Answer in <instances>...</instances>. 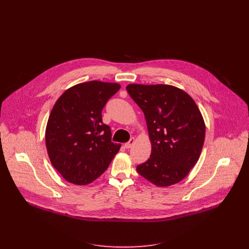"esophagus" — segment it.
Returning a JSON list of instances; mask_svg holds the SVG:
<instances>
[{
	"label": "esophagus",
	"mask_w": 249,
	"mask_h": 249,
	"mask_svg": "<svg viewBox=\"0 0 249 249\" xmlns=\"http://www.w3.org/2000/svg\"><path fill=\"white\" fill-rule=\"evenodd\" d=\"M134 142H135V139L132 137V138H130V140H129L128 142H125V143L124 144V146L125 148H129V147H131V146L133 145Z\"/></svg>",
	"instance_id": "1"
}]
</instances>
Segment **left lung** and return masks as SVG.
<instances>
[{
  "mask_svg": "<svg viewBox=\"0 0 249 249\" xmlns=\"http://www.w3.org/2000/svg\"><path fill=\"white\" fill-rule=\"evenodd\" d=\"M126 90L145 118L151 154L137 166L142 178L167 187L186 178L197 162L205 124L194 100L172 85L129 84Z\"/></svg>",
  "mask_w": 249,
  "mask_h": 249,
  "instance_id": "8db88e82",
  "label": "left lung"
}]
</instances>
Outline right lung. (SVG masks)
<instances>
[{"mask_svg": "<svg viewBox=\"0 0 249 249\" xmlns=\"http://www.w3.org/2000/svg\"><path fill=\"white\" fill-rule=\"evenodd\" d=\"M121 88L98 80L66 90L53 107L46 127L51 163L68 182L86 185L101 177L121 144L111 141L102 111Z\"/></svg>", "mask_w": 249, "mask_h": 249, "instance_id": "obj_1", "label": "right lung"}]
</instances>
